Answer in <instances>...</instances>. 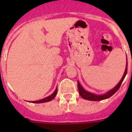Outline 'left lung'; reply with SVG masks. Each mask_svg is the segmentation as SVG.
Instances as JSON below:
<instances>
[{
	"instance_id": "8db88e82",
	"label": "left lung",
	"mask_w": 132,
	"mask_h": 132,
	"mask_svg": "<svg viewBox=\"0 0 132 132\" xmlns=\"http://www.w3.org/2000/svg\"><path fill=\"white\" fill-rule=\"evenodd\" d=\"M127 69H128V62H126V69H125V73H124L123 77H122L121 80L119 81V83L117 84V86L116 87H114L112 89L110 90L105 94H102V95H98V94H94V93H90L84 89L83 87H82V86L80 85V84L79 83V82L78 81V92H79L80 95L81 96L82 98H83L84 99L87 100L89 101H100L103 100L107 99V98L111 97L113 94H115L118 90L119 89V87H120L121 85L122 82H123V80L125 79V77H126V73H127Z\"/></svg>"
}]
</instances>
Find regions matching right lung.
<instances>
[{"instance_id":"obj_1","label":"right lung","mask_w":132,"mask_h":132,"mask_svg":"<svg viewBox=\"0 0 132 132\" xmlns=\"http://www.w3.org/2000/svg\"><path fill=\"white\" fill-rule=\"evenodd\" d=\"M57 93V87L55 89V91L50 95L49 96L46 97V98H43V99H41L40 100H38V101H34V102H30L31 103H45V102H50V101L52 100L56 96Z\"/></svg>"}]
</instances>
